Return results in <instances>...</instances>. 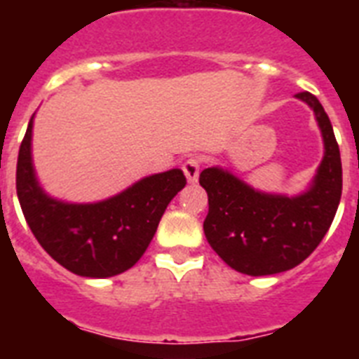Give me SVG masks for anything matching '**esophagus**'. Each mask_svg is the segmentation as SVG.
Returning a JSON list of instances; mask_svg holds the SVG:
<instances>
[{
	"label": "esophagus",
	"instance_id": "obj_1",
	"mask_svg": "<svg viewBox=\"0 0 359 359\" xmlns=\"http://www.w3.org/2000/svg\"><path fill=\"white\" fill-rule=\"evenodd\" d=\"M199 169H201V162H199V158L196 156H190L184 163H182V171H184L186 179H188L190 184L197 182V179H199Z\"/></svg>",
	"mask_w": 359,
	"mask_h": 359
}]
</instances>
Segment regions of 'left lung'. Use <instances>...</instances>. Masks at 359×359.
Segmentation results:
<instances>
[{
	"label": "left lung",
	"instance_id": "obj_1",
	"mask_svg": "<svg viewBox=\"0 0 359 359\" xmlns=\"http://www.w3.org/2000/svg\"><path fill=\"white\" fill-rule=\"evenodd\" d=\"M313 109L323 132L324 158L309 190L287 197L253 190L219 168L203 169L208 214L203 224L212 250L236 272L270 276L298 266L328 233L341 201L343 168L339 145L323 104L311 93H298Z\"/></svg>",
	"mask_w": 359,
	"mask_h": 359
}]
</instances>
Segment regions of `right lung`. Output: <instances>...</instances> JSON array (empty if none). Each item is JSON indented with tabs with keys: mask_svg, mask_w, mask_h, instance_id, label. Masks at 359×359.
Returning a JSON list of instances; mask_svg holds the SVG:
<instances>
[{
	"mask_svg": "<svg viewBox=\"0 0 359 359\" xmlns=\"http://www.w3.org/2000/svg\"><path fill=\"white\" fill-rule=\"evenodd\" d=\"M33 117L20 145L16 194L20 207L48 255L83 278H111L140 261L169 201L186 186L180 169L137 180L117 196L76 205L46 196L31 160Z\"/></svg>",
	"mask_w": 359,
	"mask_h": 359,
	"instance_id": "obj_1",
	"label": "right lung"
}]
</instances>
